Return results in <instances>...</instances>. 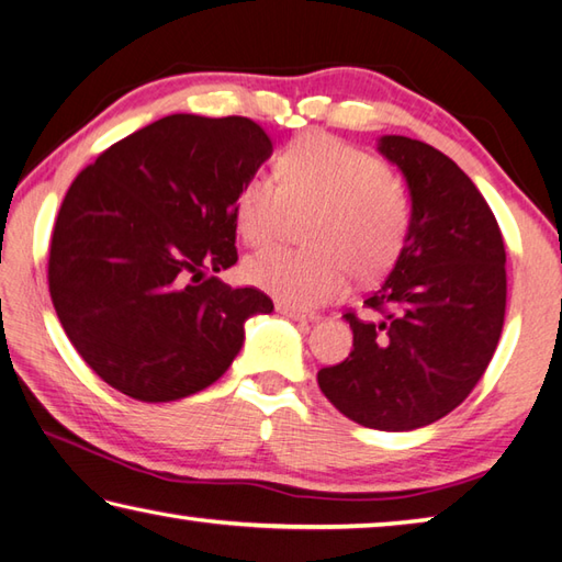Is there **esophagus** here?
Instances as JSON below:
<instances>
[{
    "instance_id": "1",
    "label": "esophagus",
    "mask_w": 562,
    "mask_h": 562,
    "mask_svg": "<svg viewBox=\"0 0 562 562\" xmlns=\"http://www.w3.org/2000/svg\"><path fill=\"white\" fill-rule=\"evenodd\" d=\"M274 310H278L282 316L292 318V322H304V324H310V322H314V318H316L312 312L300 310V306H292V304H284V302H278V304H274Z\"/></svg>"
}]
</instances>
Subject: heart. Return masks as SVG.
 I'll use <instances>...</instances> for the list:
<instances>
[{
	"label": "heart",
	"mask_w": 562,
	"mask_h": 562,
	"mask_svg": "<svg viewBox=\"0 0 562 562\" xmlns=\"http://www.w3.org/2000/svg\"><path fill=\"white\" fill-rule=\"evenodd\" d=\"M270 178L240 187L236 226L250 246H268L284 216L316 209L306 240L312 250L272 248L246 260L250 284L284 304L316 306L346 294L353 270L375 278L397 260L412 222L406 187L370 153L326 134L290 143Z\"/></svg>",
	"instance_id": "b5f03b06"
}]
</instances>
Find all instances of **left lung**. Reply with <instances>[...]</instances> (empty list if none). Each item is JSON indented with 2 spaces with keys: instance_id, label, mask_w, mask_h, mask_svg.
Returning a JSON list of instances; mask_svg holds the SVG:
<instances>
[{
  "instance_id": "1",
  "label": "left lung",
  "mask_w": 562,
  "mask_h": 562,
  "mask_svg": "<svg viewBox=\"0 0 562 562\" xmlns=\"http://www.w3.org/2000/svg\"><path fill=\"white\" fill-rule=\"evenodd\" d=\"M412 200L387 280L344 314L353 350L318 370V387L350 422L414 431L443 419L485 375L507 310V252L485 196L428 143L380 136Z\"/></svg>"
}]
</instances>
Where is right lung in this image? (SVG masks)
<instances>
[{
	"label": "right lung",
	"instance_id": "1",
	"mask_svg": "<svg viewBox=\"0 0 562 562\" xmlns=\"http://www.w3.org/2000/svg\"><path fill=\"white\" fill-rule=\"evenodd\" d=\"M270 156L246 116L170 114L70 184L50 238V300L77 353L126 397L206 390L238 356L248 318L272 312L268 294L216 278L238 260L240 187Z\"/></svg>",
	"mask_w": 562,
	"mask_h": 562
}]
</instances>
